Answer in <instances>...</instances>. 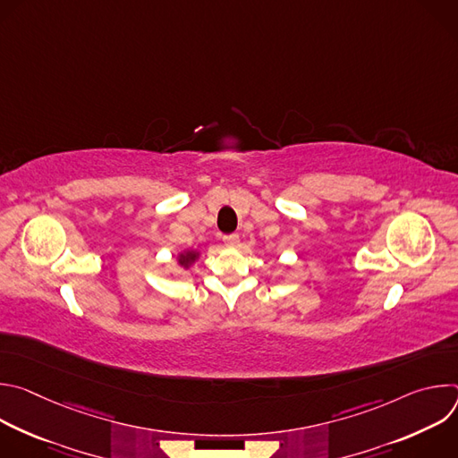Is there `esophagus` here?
Masks as SVG:
<instances>
[{"instance_id": "obj_1", "label": "esophagus", "mask_w": 458, "mask_h": 458, "mask_svg": "<svg viewBox=\"0 0 458 458\" xmlns=\"http://www.w3.org/2000/svg\"><path fill=\"white\" fill-rule=\"evenodd\" d=\"M223 241H225V244H228V246H235V244L239 242V235H237V233L225 235V237H223Z\"/></svg>"}]
</instances>
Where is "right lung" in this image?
<instances>
[{
    "mask_svg": "<svg viewBox=\"0 0 458 458\" xmlns=\"http://www.w3.org/2000/svg\"><path fill=\"white\" fill-rule=\"evenodd\" d=\"M198 257H199L198 250H184L177 255V263H179V267L188 270L195 263V260H198Z\"/></svg>",
    "mask_w": 458,
    "mask_h": 458,
    "instance_id": "obj_1",
    "label": "right lung"
}]
</instances>
